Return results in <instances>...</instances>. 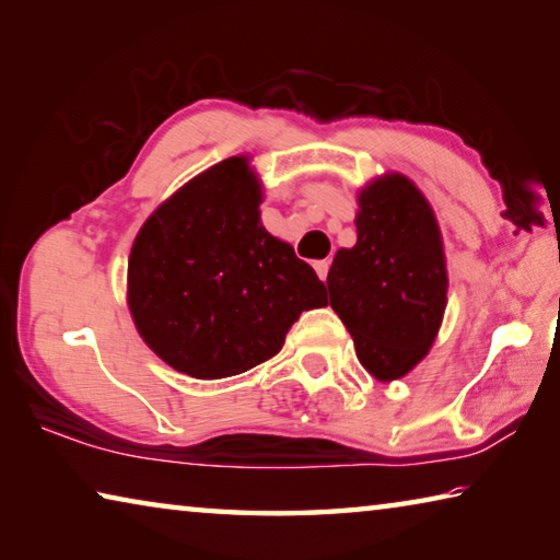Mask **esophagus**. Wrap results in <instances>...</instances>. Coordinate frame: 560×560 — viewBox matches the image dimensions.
Returning a JSON list of instances; mask_svg holds the SVG:
<instances>
[{
    "label": "esophagus",
    "instance_id": "obj_1",
    "mask_svg": "<svg viewBox=\"0 0 560 560\" xmlns=\"http://www.w3.org/2000/svg\"><path fill=\"white\" fill-rule=\"evenodd\" d=\"M314 269H316V273L320 277V281H326L328 279V269H330V261H326V259H320V261H316L314 264Z\"/></svg>",
    "mask_w": 560,
    "mask_h": 560
}]
</instances>
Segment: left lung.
Returning a JSON list of instances; mask_svg holds the SVG:
<instances>
[{"label": "left lung", "instance_id": "obj_1", "mask_svg": "<svg viewBox=\"0 0 560 560\" xmlns=\"http://www.w3.org/2000/svg\"><path fill=\"white\" fill-rule=\"evenodd\" d=\"M358 242L328 271L330 306L377 381L420 363L442 324L447 269L438 222L420 189L387 175L358 197Z\"/></svg>", "mask_w": 560, "mask_h": 560}]
</instances>
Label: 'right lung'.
I'll use <instances>...</instances> for the list:
<instances>
[{
  "instance_id": "obj_1",
  "label": "right lung",
  "mask_w": 560,
  "mask_h": 560,
  "mask_svg": "<svg viewBox=\"0 0 560 560\" xmlns=\"http://www.w3.org/2000/svg\"><path fill=\"white\" fill-rule=\"evenodd\" d=\"M246 158L222 160L143 224L128 259V303L145 343L197 381L273 358L301 311L326 306L316 271L259 220Z\"/></svg>"
}]
</instances>
